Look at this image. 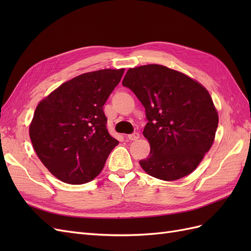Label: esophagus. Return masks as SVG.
<instances>
[{
    "mask_svg": "<svg viewBox=\"0 0 251 251\" xmlns=\"http://www.w3.org/2000/svg\"><path fill=\"white\" fill-rule=\"evenodd\" d=\"M139 138V133H133V134H130L127 135V139L128 140H136Z\"/></svg>",
    "mask_w": 251,
    "mask_h": 251,
    "instance_id": "esophagus-1",
    "label": "esophagus"
}]
</instances>
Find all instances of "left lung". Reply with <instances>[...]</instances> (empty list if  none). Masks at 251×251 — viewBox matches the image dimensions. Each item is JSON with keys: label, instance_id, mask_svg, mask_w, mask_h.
Returning <instances> with one entry per match:
<instances>
[{"label": "left lung", "instance_id": "left-lung-1", "mask_svg": "<svg viewBox=\"0 0 251 251\" xmlns=\"http://www.w3.org/2000/svg\"><path fill=\"white\" fill-rule=\"evenodd\" d=\"M123 86L146 109L143 136L151 151L139 161L143 171L164 181L195 171L211 148L219 124L208 91L187 75L155 64L128 69Z\"/></svg>", "mask_w": 251, "mask_h": 251}]
</instances>
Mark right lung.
Masks as SVG:
<instances>
[{
    "label": "right lung",
    "mask_w": 251,
    "mask_h": 251,
    "mask_svg": "<svg viewBox=\"0 0 251 251\" xmlns=\"http://www.w3.org/2000/svg\"><path fill=\"white\" fill-rule=\"evenodd\" d=\"M125 69L83 73L64 82L37 104L29 135L49 172L69 184H83L100 174L119 143L107 128L103 104Z\"/></svg>",
    "instance_id": "obj_1"
}]
</instances>
